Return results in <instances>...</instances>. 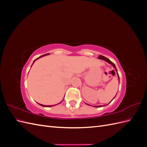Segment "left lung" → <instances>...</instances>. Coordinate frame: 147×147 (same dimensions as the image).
I'll return each instance as SVG.
<instances>
[{"instance_id": "8db88e82", "label": "left lung", "mask_w": 147, "mask_h": 147, "mask_svg": "<svg viewBox=\"0 0 147 147\" xmlns=\"http://www.w3.org/2000/svg\"><path fill=\"white\" fill-rule=\"evenodd\" d=\"M98 58L99 59H102V60H104V61H106V62H107L108 63H109V64H112V65H113V67L115 68V70L117 71V74H118V71H117V68H116V66H115V65L114 64V63H113L112 61H111L110 59H109L108 58H107V57H104V56H102V55H100L99 57H98ZM118 79H119V75H118ZM115 98V97H114ZM113 98V99H114ZM112 99V100H113ZM111 101V102H112ZM102 107V105H97V106H94V107Z\"/></svg>"}]
</instances>
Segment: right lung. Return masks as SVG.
<instances>
[{
  "instance_id": "obj_1",
  "label": "right lung",
  "mask_w": 147,
  "mask_h": 147,
  "mask_svg": "<svg viewBox=\"0 0 147 147\" xmlns=\"http://www.w3.org/2000/svg\"><path fill=\"white\" fill-rule=\"evenodd\" d=\"M50 55V54H49V53H47V54H45V55H42V56H40V57H38V58H37V59H35V60H34V63H33V64L34 63V62L35 61H36L37 59H38V58H40V57H43V56H46V55ZM60 103H61V102H60ZM59 103V104H60ZM39 105H40L41 106H42V107H52V106H55V105H42V104H38Z\"/></svg>"
}]
</instances>
